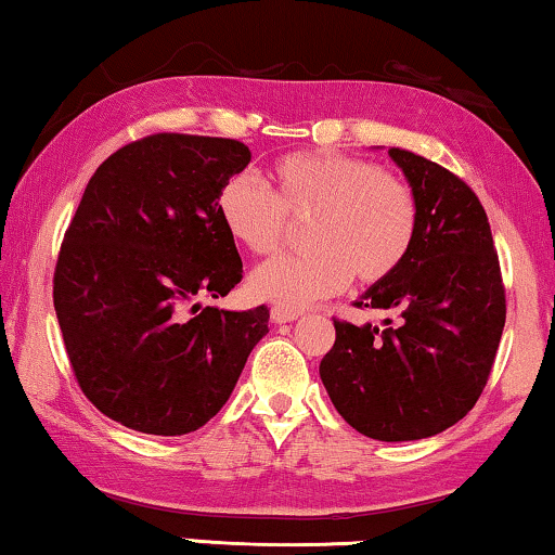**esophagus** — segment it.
Listing matches in <instances>:
<instances>
[{
	"label": "esophagus",
	"instance_id": "1",
	"mask_svg": "<svg viewBox=\"0 0 555 555\" xmlns=\"http://www.w3.org/2000/svg\"><path fill=\"white\" fill-rule=\"evenodd\" d=\"M300 315L302 310L285 308V305H275V308H272V320H275V323H291V320H297Z\"/></svg>",
	"mask_w": 555,
	"mask_h": 555
}]
</instances>
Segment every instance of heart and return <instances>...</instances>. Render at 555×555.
<instances>
[{
    "label": "heart",
    "mask_w": 555,
    "mask_h": 555,
    "mask_svg": "<svg viewBox=\"0 0 555 555\" xmlns=\"http://www.w3.org/2000/svg\"><path fill=\"white\" fill-rule=\"evenodd\" d=\"M272 192L232 175L218 195V212L235 240L255 255L278 253L293 222H310V255H283L250 275V293L285 308H302L340 293L350 278L377 285L396 275L417 235V197L411 184L371 159L305 150L280 157Z\"/></svg>",
    "instance_id": "b5f03b06"
}]
</instances>
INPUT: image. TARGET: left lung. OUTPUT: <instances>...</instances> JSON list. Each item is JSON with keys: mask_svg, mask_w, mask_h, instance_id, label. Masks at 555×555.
Segmentation results:
<instances>
[{"mask_svg": "<svg viewBox=\"0 0 555 555\" xmlns=\"http://www.w3.org/2000/svg\"><path fill=\"white\" fill-rule=\"evenodd\" d=\"M417 197V235L396 275L358 308L390 310L385 327L333 318L320 377L335 411L375 440L436 436L476 405L505 325V285L476 192L443 165L390 147Z\"/></svg>", "mask_w": 555, "mask_h": 555, "instance_id": "obj_1", "label": "left lung"}]
</instances>
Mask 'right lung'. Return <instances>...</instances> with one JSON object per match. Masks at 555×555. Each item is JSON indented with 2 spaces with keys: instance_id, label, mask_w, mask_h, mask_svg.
<instances>
[{
  "instance_id": "1",
  "label": "right lung",
  "mask_w": 555,
  "mask_h": 555,
  "mask_svg": "<svg viewBox=\"0 0 555 555\" xmlns=\"http://www.w3.org/2000/svg\"><path fill=\"white\" fill-rule=\"evenodd\" d=\"M243 142L157 132L109 155L64 232L54 310L90 403L150 436H184L228 403L270 310L199 308L243 280L218 195Z\"/></svg>"
}]
</instances>
